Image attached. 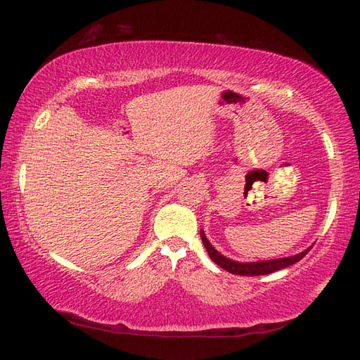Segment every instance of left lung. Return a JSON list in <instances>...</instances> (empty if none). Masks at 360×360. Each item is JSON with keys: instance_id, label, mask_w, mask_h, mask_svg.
I'll list each match as a JSON object with an SVG mask.
<instances>
[{"instance_id": "obj_1", "label": "left lung", "mask_w": 360, "mask_h": 360, "mask_svg": "<svg viewBox=\"0 0 360 360\" xmlns=\"http://www.w3.org/2000/svg\"><path fill=\"white\" fill-rule=\"evenodd\" d=\"M200 238H202V243L209 253L210 259L218 264L219 267L228 270V272L234 274V275H245V276H256V275H267V274H274L276 270H281L285 267L292 266V264L299 262L302 257H304L308 251L311 250L307 248L302 253L295 255V256H288V257H278V259H270V261H257V262H238V261H232L229 257L223 256L221 253L213 248V245L209 242V238L205 237L204 231L200 229Z\"/></svg>"}]
</instances>
